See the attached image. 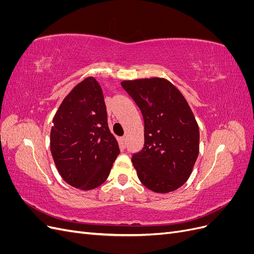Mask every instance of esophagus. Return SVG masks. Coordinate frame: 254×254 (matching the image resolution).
<instances>
[{
	"instance_id": "obj_1",
	"label": "esophagus",
	"mask_w": 254,
	"mask_h": 254,
	"mask_svg": "<svg viewBox=\"0 0 254 254\" xmlns=\"http://www.w3.org/2000/svg\"><path fill=\"white\" fill-rule=\"evenodd\" d=\"M126 143H127L126 136L121 137V146H122V148H125L126 147Z\"/></svg>"
}]
</instances>
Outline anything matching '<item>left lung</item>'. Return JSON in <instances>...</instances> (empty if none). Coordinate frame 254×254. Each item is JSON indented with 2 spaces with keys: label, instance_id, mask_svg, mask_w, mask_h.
<instances>
[{
  "label": "left lung",
  "instance_id": "1",
  "mask_svg": "<svg viewBox=\"0 0 254 254\" xmlns=\"http://www.w3.org/2000/svg\"><path fill=\"white\" fill-rule=\"evenodd\" d=\"M122 87L144 119V147L131 159L140 181L156 193L179 189L199 153V128L188 102L164 78L125 80Z\"/></svg>",
  "mask_w": 254,
  "mask_h": 254
}]
</instances>
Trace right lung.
<instances>
[{
  "label": "right lung",
  "mask_w": 254,
  "mask_h": 254,
  "mask_svg": "<svg viewBox=\"0 0 254 254\" xmlns=\"http://www.w3.org/2000/svg\"><path fill=\"white\" fill-rule=\"evenodd\" d=\"M51 130V152L63 179L83 190L95 189L108 178L120 153L110 132L99 83L88 77L61 103Z\"/></svg>",
  "instance_id": "right-lung-1"
}]
</instances>
